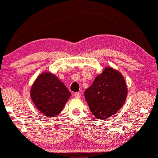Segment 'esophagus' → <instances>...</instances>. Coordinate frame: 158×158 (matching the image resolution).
Returning <instances> with one entry per match:
<instances>
[{"label":"esophagus","instance_id":"esophagus-1","mask_svg":"<svg viewBox=\"0 0 158 158\" xmlns=\"http://www.w3.org/2000/svg\"><path fill=\"white\" fill-rule=\"evenodd\" d=\"M74 97L77 98H81V93H79V92L75 93H74Z\"/></svg>","mask_w":158,"mask_h":158}]
</instances>
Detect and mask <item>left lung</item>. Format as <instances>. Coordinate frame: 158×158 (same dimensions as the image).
Listing matches in <instances>:
<instances>
[{
	"instance_id": "8db88e82",
	"label": "left lung",
	"mask_w": 158,
	"mask_h": 158,
	"mask_svg": "<svg viewBox=\"0 0 158 158\" xmlns=\"http://www.w3.org/2000/svg\"><path fill=\"white\" fill-rule=\"evenodd\" d=\"M127 94L123 77L110 67L96 77L91 86L84 93L90 111L102 120L113 116L122 107Z\"/></svg>"
}]
</instances>
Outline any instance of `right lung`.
Segmentation results:
<instances>
[{
  "label": "right lung",
  "mask_w": 158,
  "mask_h": 158,
  "mask_svg": "<svg viewBox=\"0 0 158 158\" xmlns=\"http://www.w3.org/2000/svg\"><path fill=\"white\" fill-rule=\"evenodd\" d=\"M71 93L53 74L45 73L37 77L31 90L35 105L44 116L53 117L59 114Z\"/></svg>",
  "instance_id": "right-lung-1"
}]
</instances>
